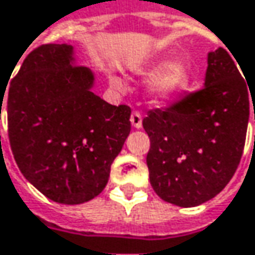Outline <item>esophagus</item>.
Wrapping results in <instances>:
<instances>
[{
	"label": "esophagus",
	"instance_id": "34e87169",
	"mask_svg": "<svg viewBox=\"0 0 255 255\" xmlns=\"http://www.w3.org/2000/svg\"><path fill=\"white\" fill-rule=\"evenodd\" d=\"M129 121H131V124H132L134 128H141V126H143V118H141V114L138 111H134L131 114Z\"/></svg>",
	"mask_w": 255,
	"mask_h": 255
}]
</instances>
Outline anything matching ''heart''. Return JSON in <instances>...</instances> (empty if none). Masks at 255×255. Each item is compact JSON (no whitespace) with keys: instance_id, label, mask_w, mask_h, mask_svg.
Returning a JSON list of instances; mask_svg holds the SVG:
<instances>
[{"instance_id":"obj_1","label":"heart","mask_w":255,"mask_h":255,"mask_svg":"<svg viewBox=\"0 0 255 255\" xmlns=\"http://www.w3.org/2000/svg\"><path fill=\"white\" fill-rule=\"evenodd\" d=\"M144 79L150 81V95L151 98L157 102L169 101L175 96H178L187 86V73L179 64H172L168 61H162L154 64L149 70L143 73ZM112 83L115 86L120 84V81L114 79Z\"/></svg>"}]
</instances>
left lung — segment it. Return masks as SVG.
Here are the masks:
<instances>
[{"mask_svg": "<svg viewBox=\"0 0 255 255\" xmlns=\"http://www.w3.org/2000/svg\"><path fill=\"white\" fill-rule=\"evenodd\" d=\"M207 64L203 89L150 109L143 120L150 137L151 187L181 207L203 204L228 185L243 156L255 101V87L245 83L226 49L210 52Z\"/></svg>", "mask_w": 255, "mask_h": 255, "instance_id": "obj_1", "label": "left lung"}]
</instances>
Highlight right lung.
<instances>
[{
	"instance_id": "right-lung-1",
	"label": "right lung",
	"mask_w": 255,
	"mask_h": 255,
	"mask_svg": "<svg viewBox=\"0 0 255 255\" xmlns=\"http://www.w3.org/2000/svg\"><path fill=\"white\" fill-rule=\"evenodd\" d=\"M93 81L87 67L74 64L71 45L46 43L24 58L10 83L5 109L14 159L57 203L99 196L131 129L129 106L105 102L92 92ZM0 99L2 106L4 95Z\"/></svg>"
}]
</instances>
